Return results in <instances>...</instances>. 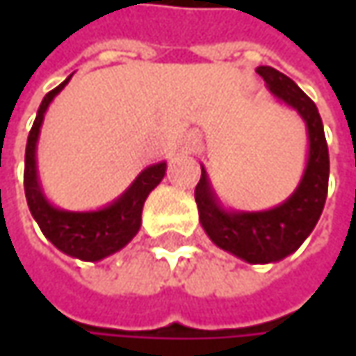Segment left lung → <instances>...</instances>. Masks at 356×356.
Masks as SVG:
<instances>
[{
	"mask_svg": "<svg viewBox=\"0 0 356 356\" xmlns=\"http://www.w3.org/2000/svg\"><path fill=\"white\" fill-rule=\"evenodd\" d=\"M255 71L264 76L273 99L297 111L307 127V164L301 182L293 194L275 208L261 212L226 210L202 166L194 196L200 224L220 250L248 264H275L297 252L321 218L329 188V148L319 111L307 95L273 67L261 65Z\"/></svg>",
	"mask_w": 356,
	"mask_h": 356,
	"instance_id": "obj_1",
	"label": "left lung"
}]
</instances>
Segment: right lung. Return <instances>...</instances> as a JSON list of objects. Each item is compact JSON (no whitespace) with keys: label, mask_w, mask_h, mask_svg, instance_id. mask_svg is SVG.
Masks as SVG:
<instances>
[{"label":"right lung","mask_w":356,"mask_h":356,"mask_svg":"<svg viewBox=\"0 0 356 356\" xmlns=\"http://www.w3.org/2000/svg\"><path fill=\"white\" fill-rule=\"evenodd\" d=\"M71 76H67L57 89L47 92L39 104V111H37L33 127L29 130L27 146H25L23 186H25V198H27V206L31 210L33 220L39 224L43 236L59 252L76 259H83V261H101L104 257L120 252L130 239L138 234L140 224H143L144 202L148 198V194L162 182L166 174V162L146 166L134 178V182L104 208L90 210V212H71V210L53 206L43 194V188L39 182L37 140H39V132H41V124H43L49 104L65 89Z\"/></svg>","instance_id":"add662e5"}]
</instances>
